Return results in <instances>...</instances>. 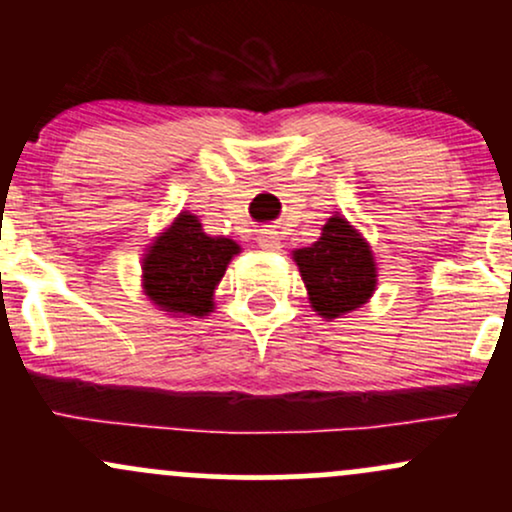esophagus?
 Segmentation results:
<instances>
[{"mask_svg":"<svg viewBox=\"0 0 512 512\" xmlns=\"http://www.w3.org/2000/svg\"><path fill=\"white\" fill-rule=\"evenodd\" d=\"M257 245H260V248L267 250V252L279 250L281 248L279 233H276V231H262V236H260V240H257Z\"/></svg>","mask_w":512,"mask_h":512,"instance_id":"obj_1","label":"esophagus"}]
</instances>
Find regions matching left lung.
<instances>
[{
	"mask_svg": "<svg viewBox=\"0 0 512 512\" xmlns=\"http://www.w3.org/2000/svg\"><path fill=\"white\" fill-rule=\"evenodd\" d=\"M310 308L325 320L361 308L378 284L373 250L344 216L334 214L310 248L293 250Z\"/></svg>",
	"mask_w": 512,
	"mask_h": 512,
	"instance_id": "8db88e82",
	"label": "left lung"
}]
</instances>
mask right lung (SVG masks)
<instances>
[{"label":"right lung","mask_w":512,"mask_h":512,"mask_svg":"<svg viewBox=\"0 0 512 512\" xmlns=\"http://www.w3.org/2000/svg\"><path fill=\"white\" fill-rule=\"evenodd\" d=\"M238 252L236 240L207 236L195 214L180 211L146 250L144 293L158 310L173 317L214 313V289Z\"/></svg>","instance_id":"add662e5"}]
</instances>
